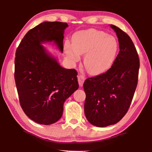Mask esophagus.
I'll use <instances>...</instances> for the list:
<instances>
[{
	"instance_id": "esophagus-1",
	"label": "esophagus",
	"mask_w": 152,
	"mask_h": 152,
	"mask_svg": "<svg viewBox=\"0 0 152 152\" xmlns=\"http://www.w3.org/2000/svg\"><path fill=\"white\" fill-rule=\"evenodd\" d=\"M78 80L79 85L82 86V85H83L84 80H85V77H84V75H82V74H79V75L78 76Z\"/></svg>"
}]
</instances>
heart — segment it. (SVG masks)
I'll return each mask as SVG.
<instances>
[{"mask_svg":"<svg viewBox=\"0 0 152 152\" xmlns=\"http://www.w3.org/2000/svg\"><path fill=\"white\" fill-rule=\"evenodd\" d=\"M66 55L73 62L84 54V65L92 75L104 73L111 67L116 58L118 43L112 35L102 31L91 29L75 33L72 45L66 43Z\"/></svg>","mask_w":152,"mask_h":152,"instance_id":"1","label":"heart"}]
</instances>
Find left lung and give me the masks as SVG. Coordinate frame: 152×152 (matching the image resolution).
Returning a JSON list of instances; mask_svg holds the SVG:
<instances>
[{
  "label": "left lung",
  "instance_id": "obj_1",
  "mask_svg": "<svg viewBox=\"0 0 152 152\" xmlns=\"http://www.w3.org/2000/svg\"><path fill=\"white\" fill-rule=\"evenodd\" d=\"M119 52L106 72L84 82V113L92 125L99 127L114 125L127 113L137 85L140 58L129 36L115 25Z\"/></svg>",
  "mask_w": 152,
  "mask_h": 152
}]
</instances>
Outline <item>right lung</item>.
Segmentation results:
<instances>
[{"label": "right lung", "instance_id": "1", "mask_svg": "<svg viewBox=\"0 0 152 152\" xmlns=\"http://www.w3.org/2000/svg\"><path fill=\"white\" fill-rule=\"evenodd\" d=\"M68 26L59 21L42 23L26 33L15 53V80L20 107L39 124L57 122L64 102L79 87L75 69L62 68L42 45L53 42L62 52Z\"/></svg>", "mask_w": 152, "mask_h": 152}]
</instances>
